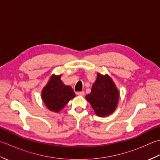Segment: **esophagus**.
Wrapping results in <instances>:
<instances>
[{"label": "esophagus", "mask_w": 160, "mask_h": 160, "mask_svg": "<svg viewBox=\"0 0 160 160\" xmlns=\"http://www.w3.org/2000/svg\"><path fill=\"white\" fill-rule=\"evenodd\" d=\"M77 94L79 96H83L85 94V92H84V91H80V92H77Z\"/></svg>", "instance_id": "esophagus-1"}]
</instances>
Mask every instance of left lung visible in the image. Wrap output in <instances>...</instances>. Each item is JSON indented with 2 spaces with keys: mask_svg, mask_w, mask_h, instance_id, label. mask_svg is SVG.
<instances>
[{
  "mask_svg": "<svg viewBox=\"0 0 160 160\" xmlns=\"http://www.w3.org/2000/svg\"><path fill=\"white\" fill-rule=\"evenodd\" d=\"M119 93L108 75L97 74L91 92L86 98L91 104L94 112L99 117H106L115 111L118 103Z\"/></svg>",
  "mask_w": 160,
  "mask_h": 160,
  "instance_id": "left-lung-1",
  "label": "left lung"
}]
</instances>
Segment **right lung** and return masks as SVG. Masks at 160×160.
<instances>
[{
    "label": "right lung",
    "instance_id": "add662e5",
    "mask_svg": "<svg viewBox=\"0 0 160 160\" xmlns=\"http://www.w3.org/2000/svg\"><path fill=\"white\" fill-rule=\"evenodd\" d=\"M41 96L48 108L58 112L75 97V94L70 86L63 83L61 75H52L42 91Z\"/></svg>",
    "mask_w": 160,
    "mask_h": 160
}]
</instances>
